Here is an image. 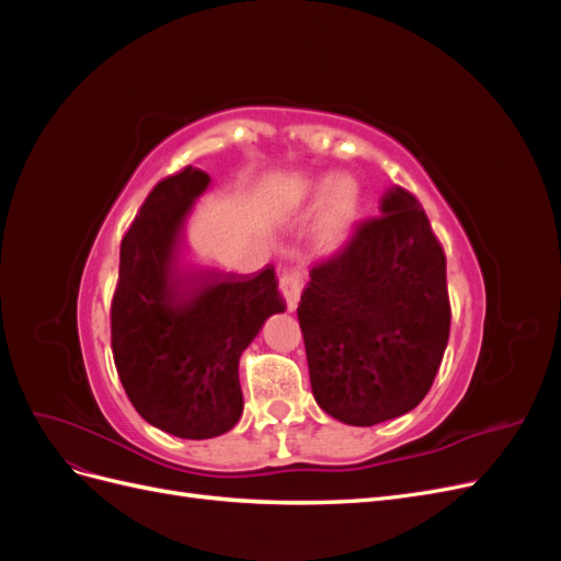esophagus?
Here are the masks:
<instances>
[{"mask_svg":"<svg viewBox=\"0 0 561 561\" xmlns=\"http://www.w3.org/2000/svg\"><path fill=\"white\" fill-rule=\"evenodd\" d=\"M301 274L299 271H283V276L278 280V287H280V295L287 304V309L295 311L297 304H299V297H301Z\"/></svg>","mask_w":561,"mask_h":561,"instance_id":"34e87169","label":"esophagus"}]
</instances>
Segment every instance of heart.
I'll list each match as a JSON object with an SVG mask.
<instances>
[{"label":"heart","instance_id":"1","mask_svg":"<svg viewBox=\"0 0 561 561\" xmlns=\"http://www.w3.org/2000/svg\"><path fill=\"white\" fill-rule=\"evenodd\" d=\"M280 201L293 213L319 206L311 225V243L320 254L342 252L363 217L360 182L348 173L290 175L280 184Z\"/></svg>","mask_w":561,"mask_h":561}]
</instances>
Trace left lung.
<instances>
[{"label": "left lung", "mask_w": 561, "mask_h": 561, "mask_svg": "<svg viewBox=\"0 0 561 561\" xmlns=\"http://www.w3.org/2000/svg\"><path fill=\"white\" fill-rule=\"evenodd\" d=\"M348 248L311 268L299 301L313 398L348 426H375L426 398L449 339L447 262L402 186Z\"/></svg>", "instance_id": "left-lung-1"}]
</instances>
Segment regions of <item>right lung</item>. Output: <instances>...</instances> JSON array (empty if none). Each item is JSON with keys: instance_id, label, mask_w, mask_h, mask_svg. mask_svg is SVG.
Returning a JSON list of instances; mask_svg holds the SVG:
<instances>
[{"instance_id": "obj_1", "label": "right lung", "mask_w": 561, "mask_h": 561, "mask_svg": "<svg viewBox=\"0 0 561 561\" xmlns=\"http://www.w3.org/2000/svg\"><path fill=\"white\" fill-rule=\"evenodd\" d=\"M208 186V173L186 165L149 192L122 241L112 301L114 365L128 400L184 439L239 423L241 355L264 320L285 311L274 266L239 276L184 262V225Z\"/></svg>"}]
</instances>
